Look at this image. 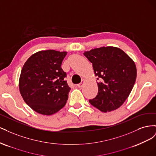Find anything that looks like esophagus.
I'll use <instances>...</instances> for the list:
<instances>
[{
  "label": "esophagus",
  "mask_w": 156,
  "mask_h": 156,
  "mask_svg": "<svg viewBox=\"0 0 156 156\" xmlns=\"http://www.w3.org/2000/svg\"><path fill=\"white\" fill-rule=\"evenodd\" d=\"M84 81H84V79H83V80H82V81H81V83H80L79 84H77V87H79V88L82 87L83 86L84 83Z\"/></svg>",
  "instance_id": "1"
}]
</instances>
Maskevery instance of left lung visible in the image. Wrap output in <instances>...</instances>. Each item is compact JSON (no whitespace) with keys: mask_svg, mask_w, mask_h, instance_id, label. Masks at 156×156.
<instances>
[{"mask_svg":"<svg viewBox=\"0 0 156 156\" xmlns=\"http://www.w3.org/2000/svg\"><path fill=\"white\" fill-rule=\"evenodd\" d=\"M98 76V95L89 102L107 112L119 108L129 96L136 77L135 62L124 51L115 47H102L86 51Z\"/></svg>","mask_w":156,"mask_h":156,"instance_id":"8db88e82","label":"left lung"}]
</instances>
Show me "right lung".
<instances>
[{
	"mask_svg": "<svg viewBox=\"0 0 156 156\" xmlns=\"http://www.w3.org/2000/svg\"><path fill=\"white\" fill-rule=\"evenodd\" d=\"M67 52L46 50L37 52L22 68L20 90L23 100L33 110L51 115L63 108L70 87L65 81L66 73L61 68Z\"/></svg>",
	"mask_w": 156,
	"mask_h": 156,
	"instance_id": "right-lung-1",
	"label": "right lung"
}]
</instances>
